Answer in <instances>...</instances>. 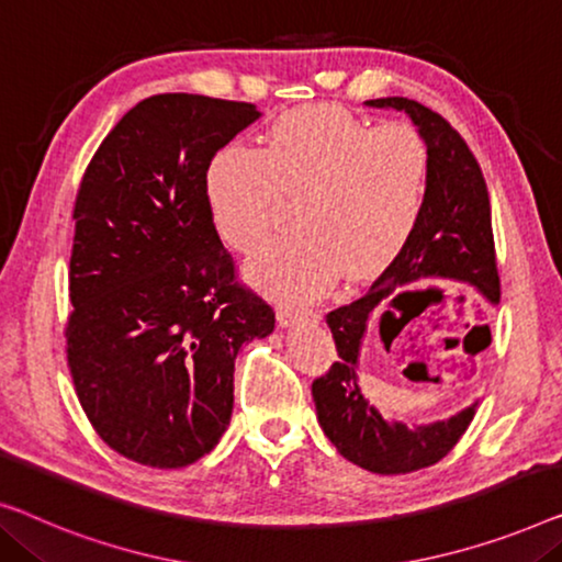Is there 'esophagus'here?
<instances>
[{
    "label": "esophagus",
    "instance_id": "esophagus-1",
    "mask_svg": "<svg viewBox=\"0 0 562 562\" xmlns=\"http://www.w3.org/2000/svg\"><path fill=\"white\" fill-rule=\"evenodd\" d=\"M314 312H299V308H291V306H279V312H276V322H279V327H294L299 322H312L314 319Z\"/></svg>",
    "mask_w": 562,
    "mask_h": 562
}]
</instances>
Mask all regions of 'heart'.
<instances>
[{
	"mask_svg": "<svg viewBox=\"0 0 562 562\" xmlns=\"http://www.w3.org/2000/svg\"><path fill=\"white\" fill-rule=\"evenodd\" d=\"M430 149L405 124L372 126L339 105H304L268 128L263 149L233 144L207 169V205L225 246L256 254L286 200L299 233L248 263L268 296L304 304L337 273L370 279L408 248L426 215Z\"/></svg>",
	"mask_w": 562,
	"mask_h": 562,
	"instance_id": "b5f03b06",
	"label": "heart"
}]
</instances>
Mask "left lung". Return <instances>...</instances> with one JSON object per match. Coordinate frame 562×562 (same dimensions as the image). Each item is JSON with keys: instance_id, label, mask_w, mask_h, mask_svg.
Returning a JSON list of instances; mask_svg holds the SVG:
<instances>
[{"instance_id": "left-lung-1", "label": "left lung", "mask_w": 562, "mask_h": 562, "mask_svg": "<svg viewBox=\"0 0 562 562\" xmlns=\"http://www.w3.org/2000/svg\"><path fill=\"white\" fill-rule=\"evenodd\" d=\"M372 109L405 111L430 149V192L426 215L408 248L390 263L370 291L352 304L327 314L337 345V362L312 385L316 418L324 436L347 461L372 474H411L441 461L459 443L476 413V403L457 416L405 426L385 420L360 387V349L368 324L380 306H397L403 299L426 294L408 291L426 281L449 279L474 286L490 304H499V273L494 256L492 207L482 167L461 134L443 116L411 99L364 101ZM430 291V289H428ZM416 312L380 314V335L401 331Z\"/></svg>"}]
</instances>
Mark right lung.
Segmentation results:
<instances>
[{"mask_svg":"<svg viewBox=\"0 0 562 562\" xmlns=\"http://www.w3.org/2000/svg\"><path fill=\"white\" fill-rule=\"evenodd\" d=\"M258 116L254 103L151 95L80 182L68 368L95 434L144 467H190L215 449L238 349L273 331V308L235 281L205 190L215 154Z\"/></svg>","mask_w":562,"mask_h":562,"instance_id":"obj_1","label":"right lung"}]
</instances>
